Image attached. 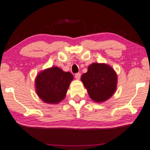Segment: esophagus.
I'll use <instances>...</instances> for the list:
<instances>
[{
    "label": "esophagus",
    "mask_w": 150,
    "mask_h": 150,
    "mask_svg": "<svg viewBox=\"0 0 150 150\" xmlns=\"http://www.w3.org/2000/svg\"><path fill=\"white\" fill-rule=\"evenodd\" d=\"M81 73H76V74H75V78H76V79L79 80V79H80V78H81Z\"/></svg>",
    "instance_id": "esophagus-1"
}]
</instances>
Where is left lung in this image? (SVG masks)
<instances>
[{
    "label": "left lung",
    "mask_w": 150,
    "mask_h": 150,
    "mask_svg": "<svg viewBox=\"0 0 150 150\" xmlns=\"http://www.w3.org/2000/svg\"><path fill=\"white\" fill-rule=\"evenodd\" d=\"M81 81L91 99L95 102H104L113 96L117 90V74L106 63H93L87 72L81 76Z\"/></svg>",
    "instance_id": "obj_1"
}]
</instances>
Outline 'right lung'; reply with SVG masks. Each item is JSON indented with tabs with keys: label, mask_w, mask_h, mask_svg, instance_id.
<instances>
[{
	"label": "right lung",
	"mask_w": 150,
	"mask_h": 150,
	"mask_svg": "<svg viewBox=\"0 0 150 150\" xmlns=\"http://www.w3.org/2000/svg\"><path fill=\"white\" fill-rule=\"evenodd\" d=\"M74 76L58 67L41 71L35 80L37 95L47 104H58L64 100Z\"/></svg>",
	"instance_id": "right-lung-1"
}]
</instances>
